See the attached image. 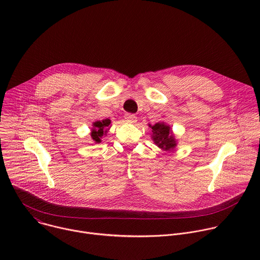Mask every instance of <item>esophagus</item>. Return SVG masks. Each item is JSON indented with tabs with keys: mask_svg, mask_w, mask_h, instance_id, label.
<instances>
[{
	"mask_svg": "<svg viewBox=\"0 0 260 260\" xmlns=\"http://www.w3.org/2000/svg\"><path fill=\"white\" fill-rule=\"evenodd\" d=\"M124 119L126 122L128 123H135L137 121V116L134 115V114H131V113H127L124 115Z\"/></svg>",
	"mask_w": 260,
	"mask_h": 260,
	"instance_id": "esophagus-1",
	"label": "esophagus"
}]
</instances>
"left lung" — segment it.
I'll return each instance as SVG.
<instances>
[{"label": "left lung", "instance_id": "obj_1", "mask_svg": "<svg viewBox=\"0 0 260 260\" xmlns=\"http://www.w3.org/2000/svg\"><path fill=\"white\" fill-rule=\"evenodd\" d=\"M149 126L152 128L151 138L160 149L171 151L177 146L176 139L170 125H167L164 122H157L154 125L149 124Z\"/></svg>", "mask_w": 260, "mask_h": 260}]
</instances>
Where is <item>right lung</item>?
Returning a JSON list of instances; mask_svg holds the SVG:
<instances>
[{"mask_svg": "<svg viewBox=\"0 0 260 260\" xmlns=\"http://www.w3.org/2000/svg\"><path fill=\"white\" fill-rule=\"evenodd\" d=\"M110 123H111V120L110 119H104V120H99V121H95L93 122V127L91 128V133H90V136H91V139L94 143H101V139L104 135H106L109 131V127H110Z\"/></svg>", "mask_w": 260, "mask_h": 260, "instance_id": "right-lung-1", "label": "right lung"}]
</instances>
